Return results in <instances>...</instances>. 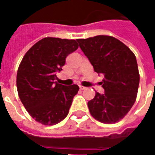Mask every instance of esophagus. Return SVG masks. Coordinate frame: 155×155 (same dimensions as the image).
Here are the masks:
<instances>
[{
    "mask_svg": "<svg viewBox=\"0 0 155 155\" xmlns=\"http://www.w3.org/2000/svg\"><path fill=\"white\" fill-rule=\"evenodd\" d=\"M80 89H81V90H85L86 87H83V86H80Z\"/></svg>",
    "mask_w": 155,
    "mask_h": 155,
    "instance_id": "34e87169",
    "label": "esophagus"
}]
</instances>
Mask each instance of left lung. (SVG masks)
Masks as SVG:
<instances>
[{
	"label": "left lung",
	"mask_w": 155,
	"mask_h": 155,
	"mask_svg": "<svg viewBox=\"0 0 155 155\" xmlns=\"http://www.w3.org/2000/svg\"><path fill=\"white\" fill-rule=\"evenodd\" d=\"M94 71L104 75V93L95 94L87 103L96 120L115 124L125 117L135 104L140 74L135 54L120 40L111 36L99 35L77 39Z\"/></svg>",
	"instance_id": "1"
}]
</instances>
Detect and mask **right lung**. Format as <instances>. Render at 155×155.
<instances>
[{
	"instance_id": "add662e5",
	"label": "right lung",
	"mask_w": 155,
	"mask_h": 155,
	"mask_svg": "<svg viewBox=\"0 0 155 155\" xmlns=\"http://www.w3.org/2000/svg\"><path fill=\"white\" fill-rule=\"evenodd\" d=\"M74 39L45 38L23 57L17 72V90L30 116L44 125H54L68 114L77 85L63 86L55 81L66 57L78 49Z\"/></svg>"
}]
</instances>
